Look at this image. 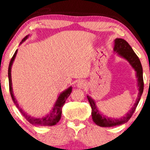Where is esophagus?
I'll use <instances>...</instances> for the list:
<instances>
[{
    "label": "esophagus",
    "instance_id": "1",
    "mask_svg": "<svg viewBox=\"0 0 150 150\" xmlns=\"http://www.w3.org/2000/svg\"><path fill=\"white\" fill-rule=\"evenodd\" d=\"M86 86V82L83 80H79L77 83V87L79 88L83 89Z\"/></svg>",
    "mask_w": 150,
    "mask_h": 150
}]
</instances>
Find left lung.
Here are the masks:
<instances>
[{
    "mask_svg": "<svg viewBox=\"0 0 150 150\" xmlns=\"http://www.w3.org/2000/svg\"><path fill=\"white\" fill-rule=\"evenodd\" d=\"M114 51H116L120 55V56L123 57L128 61L130 64L132 65V68L135 70L137 73V85L139 87V93L137 96V100L134 104V106L131 108L129 112L125 115V116L122 117L121 118H107L101 114L100 112L98 111L97 106H96L95 102L92 98L87 96L89 104L92 108V117L93 121L97 125L101 127H113L128 122L130 119L133 113L135 112L136 107L138 104L139 101L140 100L141 96L143 92L144 89V81H143V75H142V67L141 65L140 61L137 55L134 52L131 46L126 41L123 39H115L114 45Z\"/></svg>",
    "mask_w": 150,
    "mask_h": 150,
    "instance_id": "8db88e82",
    "label": "left lung"
}]
</instances>
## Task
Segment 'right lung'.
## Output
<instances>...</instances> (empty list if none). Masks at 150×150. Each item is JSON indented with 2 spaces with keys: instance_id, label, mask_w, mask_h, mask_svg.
Listing matches in <instances>:
<instances>
[{
  "instance_id": "obj_1",
  "label": "right lung",
  "mask_w": 150,
  "mask_h": 150,
  "mask_svg": "<svg viewBox=\"0 0 150 150\" xmlns=\"http://www.w3.org/2000/svg\"><path fill=\"white\" fill-rule=\"evenodd\" d=\"M29 37V35L26 36L22 40L21 44L23 42H25L26 39H27V37ZM17 52H18V50L15 51V52L13 55V56L12 57L11 60H10L9 67H8V79H9V89L10 92V95H11L12 99H13V102L15 103V106H17V108H18V110L20 111V112L22 113V116L28 120L30 123L34 125H42V126H51V125H56V123L59 121L60 119L61 118V113H62V108L63 106L64 105L65 101H66L67 98L70 96V93L72 92V87H70L68 88L67 90H65V92L61 93V94L58 97V99L56 101V104H55L54 106L52 108V111L49 113V114H48L47 116H45L42 118H34L31 116H29L28 114H27L20 107L19 104H18V101L13 95V88H12V80H11V67L13 65V61H14L15 56H16Z\"/></svg>"
}]
</instances>
